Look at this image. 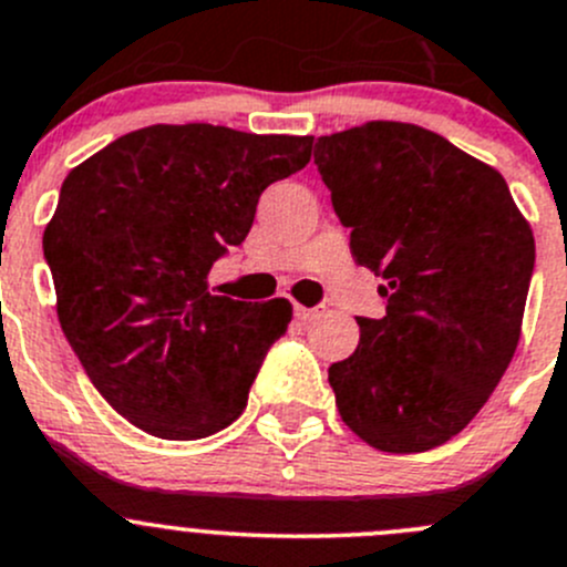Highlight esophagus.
I'll use <instances>...</instances> for the list:
<instances>
[{
  "instance_id": "34e87169",
  "label": "esophagus",
  "mask_w": 567,
  "mask_h": 567,
  "mask_svg": "<svg viewBox=\"0 0 567 567\" xmlns=\"http://www.w3.org/2000/svg\"><path fill=\"white\" fill-rule=\"evenodd\" d=\"M296 319L301 321V324H308V321H313V319H319L321 313H324V310L321 308H301V305H296Z\"/></svg>"
}]
</instances>
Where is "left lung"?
<instances>
[{
	"label": "left lung",
	"instance_id": "obj_1",
	"mask_svg": "<svg viewBox=\"0 0 567 567\" xmlns=\"http://www.w3.org/2000/svg\"><path fill=\"white\" fill-rule=\"evenodd\" d=\"M316 164L383 319L330 367L341 420L383 453L439 447L504 378L526 310L534 235L504 176L444 136L372 120L319 136Z\"/></svg>",
	"mask_w": 567,
	"mask_h": 567
}]
</instances>
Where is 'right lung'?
<instances>
[{"instance_id":"obj_1","label":"right lung","mask_w":567,"mask_h":567,"mask_svg":"<svg viewBox=\"0 0 567 567\" xmlns=\"http://www.w3.org/2000/svg\"><path fill=\"white\" fill-rule=\"evenodd\" d=\"M313 136L147 125L72 167L44 229L55 310L94 389L158 439H204L243 414L293 305L215 296L268 184L310 162Z\"/></svg>"}]
</instances>
